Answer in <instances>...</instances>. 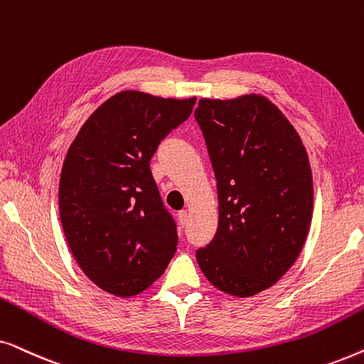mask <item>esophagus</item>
Segmentation results:
<instances>
[{
    "label": "esophagus",
    "instance_id": "1",
    "mask_svg": "<svg viewBox=\"0 0 364 364\" xmlns=\"http://www.w3.org/2000/svg\"><path fill=\"white\" fill-rule=\"evenodd\" d=\"M178 223H181V225L183 227L187 223V220H188V213H187V210H181L178 212Z\"/></svg>",
    "mask_w": 364,
    "mask_h": 364
}]
</instances>
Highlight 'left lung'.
<instances>
[{"label":"left lung","mask_w":364,"mask_h":364,"mask_svg":"<svg viewBox=\"0 0 364 364\" xmlns=\"http://www.w3.org/2000/svg\"><path fill=\"white\" fill-rule=\"evenodd\" d=\"M196 119L217 178L218 228L196 257L207 280L253 296L290 270L313 213L306 149L290 121L258 94L200 99Z\"/></svg>","instance_id":"8db88e82"}]
</instances>
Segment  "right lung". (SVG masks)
<instances>
[{"label": "right lung", "mask_w": 364, "mask_h": 364, "mask_svg": "<svg viewBox=\"0 0 364 364\" xmlns=\"http://www.w3.org/2000/svg\"><path fill=\"white\" fill-rule=\"evenodd\" d=\"M196 97L114 94L94 111L64 159L59 215L77 265L104 291L127 298L151 287L177 250L151 159Z\"/></svg>", "instance_id": "obj_1"}]
</instances>
